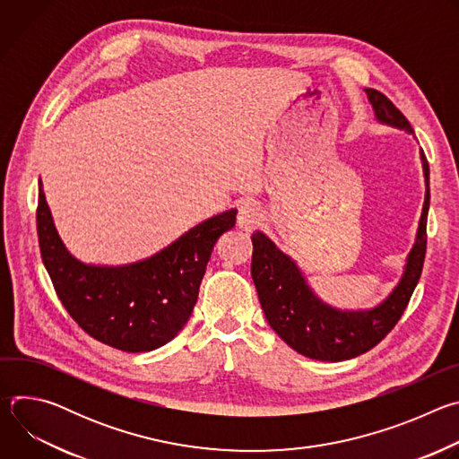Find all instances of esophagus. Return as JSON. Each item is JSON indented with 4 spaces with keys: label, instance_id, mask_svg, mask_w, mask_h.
I'll list each match as a JSON object with an SVG mask.
<instances>
[{
    "label": "esophagus",
    "instance_id": "34e87169",
    "mask_svg": "<svg viewBox=\"0 0 459 459\" xmlns=\"http://www.w3.org/2000/svg\"><path fill=\"white\" fill-rule=\"evenodd\" d=\"M261 223V212L255 205L245 204L238 214V227L245 232H252Z\"/></svg>",
    "mask_w": 459,
    "mask_h": 459
}]
</instances>
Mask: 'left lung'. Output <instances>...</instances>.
I'll use <instances>...</instances> for the list:
<instances>
[{
	"instance_id": "left-lung-1",
	"label": "left lung",
	"mask_w": 459,
	"mask_h": 459,
	"mask_svg": "<svg viewBox=\"0 0 459 459\" xmlns=\"http://www.w3.org/2000/svg\"><path fill=\"white\" fill-rule=\"evenodd\" d=\"M379 123L414 136L409 119L385 94L365 89ZM425 202L416 239L407 254L403 274L390 294L370 308L347 310L325 303L308 285L296 261L264 232L252 234V280L261 308L273 331L296 352L319 361H343L376 347L398 323L420 281L427 250V214L430 205L429 161L420 149Z\"/></svg>"
}]
</instances>
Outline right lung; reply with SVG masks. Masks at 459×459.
<instances>
[{"mask_svg": "<svg viewBox=\"0 0 459 459\" xmlns=\"http://www.w3.org/2000/svg\"><path fill=\"white\" fill-rule=\"evenodd\" d=\"M236 214H216L134 264L94 265L65 247L39 179L41 259L63 307L89 336L117 351L149 352L186 325L214 245L236 225Z\"/></svg>", "mask_w": 459, "mask_h": 459, "instance_id": "obj_1", "label": "right lung"}]
</instances>
